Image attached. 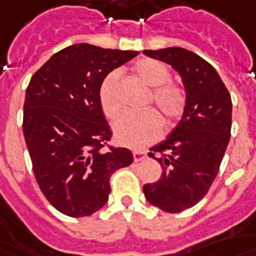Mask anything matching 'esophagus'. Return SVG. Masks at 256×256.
<instances>
[{
	"label": "esophagus",
	"mask_w": 256,
	"mask_h": 256,
	"mask_svg": "<svg viewBox=\"0 0 256 256\" xmlns=\"http://www.w3.org/2000/svg\"><path fill=\"white\" fill-rule=\"evenodd\" d=\"M133 156H134V162H141L142 158L146 157V152H145V150H134Z\"/></svg>",
	"instance_id": "esophagus-1"
}]
</instances>
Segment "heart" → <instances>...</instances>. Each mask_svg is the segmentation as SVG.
Instances as JSON below:
<instances>
[{
    "mask_svg": "<svg viewBox=\"0 0 256 256\" xmlns=\"http://www.w3.org/2000/svg\"><path fill=\"white\" fill-rule=\"evenodd\" d=\"M133 74L148 88H152L150 102L166 123L180 116L186 106V94L179 85L170 82L171 73L162 62L152 58L137 60L133 66ZM119 76L110 73L103 80L99 90V103L102 111L108 119H116L120 114L118 94ZM162 133V120L153 111L140 115H124L114 126L115 140L122 145L141 148L154 141Z\"/></svg>",
    "mask_w": 256,
    "mask_h": 256,
    "instance_id": "1",
    "label": "heart"
}]
</instances>
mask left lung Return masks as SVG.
<instances>
[{
  "instance_id": "1",
  "label": "left lung",
  "mask_w": 256,
  "mask_h": 256,
  "mask_svg": "<svg viewBox=\"0 0 256 256\" xmlns=\"http://www.w3.org/2000/svg\"><path fill=\"white\" fill-rule=\"evenodd\" d=\"M144 54L171 65L180 76L186 106L168 137L150 148L149 157L162 174L144 186L150 205L166 213H180L196 205L218 174L232 126V100L209 62L182 47L144 50Z\"/></svg>"
}]
</instances>
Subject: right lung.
I'll return each mask as SVG.
<instances>
[{
    "label": "right lung",
    "instance_id": "right-lung-1",
    "mask_svg": "<svg viewBox=\"0 0 256 256\" xmlns=\"http://www.w3.org/2000/svg\"><path fill=\"white\" fill-rule=\"evenodd\" d=\"M78 43L58 51L32 76L22 132L32 168L48 202L70 217L92 216L108 200L110 178L133 162L112 136L99 103L110 72L137 56Z\"/></svg>",
    "mask_w": 256,
    "mask_h": 256
}]
</instances>
